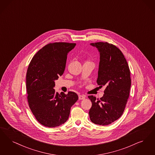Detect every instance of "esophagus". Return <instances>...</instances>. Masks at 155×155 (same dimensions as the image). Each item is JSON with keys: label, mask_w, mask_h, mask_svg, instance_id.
Instances as JSON below:
<instances>
[{"label": "esophagus", "mask_w": 155, "mask_h": 155, "mask_svg": "<svg viewBox=\"0 0 155 155\" xmlns=\"http://www.w3.org/2000/svg\"><path fill=\"white\" fill-rule=\"evenodd\" d=\"M85 96H84V95H79V96H78V99L79 100H84L85 99Z\"/></svg>", "instance_id": "esophagus-1"}]
</instances>
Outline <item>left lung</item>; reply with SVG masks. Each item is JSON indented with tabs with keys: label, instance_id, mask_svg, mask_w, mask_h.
<instances>
[{
	"label": "left lung",
	"instance_id": "8db88e82",
	"mask_svg": "<svg viewBox=\"0 0 155 155\" xmlns=\"http://www.w3.org/2000/svg\"><path fill=\"white\" fill-rule=\"evenodd\" d=\"M90 45L100 54L97 83L106 87L100 99L88 96L92 103L89 114L93 124L105 126L117 120L124 112L131 87L130 70L124 54L116 46L103 42Z\"/></svg>",
	"mask_w": 155,
	"mask_h": 155
}]
</instances>
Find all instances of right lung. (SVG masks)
I'll list each match as a JSON object with an SVG mask.
<instances>
[{
  "mask_svg": "<svg viewBox=\"0 0 155 155\" xmlns=\"http://www.w3.org/2000/svg\"><path fill=\"white\" fill-rule=\"evenodd\" d=\"M75 43H54L45 45L33 56L26 73L29 107L37 121L48 127L65 123L71 107L78 99L73 92H56L55 81L64 73L67 56Z\"/></svg>",
  "mask_w": 155,
  "mask_h": 155,
  "instance_id": "add662e5",
  "label": "right lung"
}]
</instances>
